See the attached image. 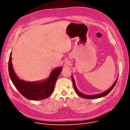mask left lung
<instances>
[{
  "label": "left lung",
  "mask_w": 130,
  "mask_h": 130,
  "mask_svg": "<svg viewBox=\"0 0 130 130\" xmlns=\"http://www.w3.org/2000/svg\"><path fill=\"white\" fill-rule=\"evenodd\" d=\"M71 78H72V83H73V88L74 89H75V91L76 92V93L81 97L85 98V99H97V98H99L102 97H104L105 96H106V95H107L108 94H109L110 91L113 89V88L114 87L115 85H116L117 81V79L116 80V81L115 82V83L113 84V85L110 87V88H109L108 90H107L106 91L102 92L101 94H97V95H85L83 94H82L81 92H80V91H79V90L77 89L76 84H75V80L73 79V78L72 76H71Z\"/></svg>",
  "instance_id": "8db88e82"
}]
</instances>
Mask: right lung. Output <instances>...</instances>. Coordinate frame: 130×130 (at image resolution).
<instances>
[{
  "instance_id": "1",
  "label": "right lung",
  "mask_w": 130,
  "mask_h": 130,
  "mask_svg": "<svg viewBox=\"0 0 130 130\" xmlns=\"http://www.w3.org/2000/svg\"><path fill=\"white\" fill-rule=\"evenodd\" d=\"M12 53L10 54L8 69L10 79L20 93L27 99L33 100L45 99L53 91L55 83L62 71V68L54 69L48 79L43 82H29L20 80L14 71L12 63Z\"/></svg>"
}]
</instances>
